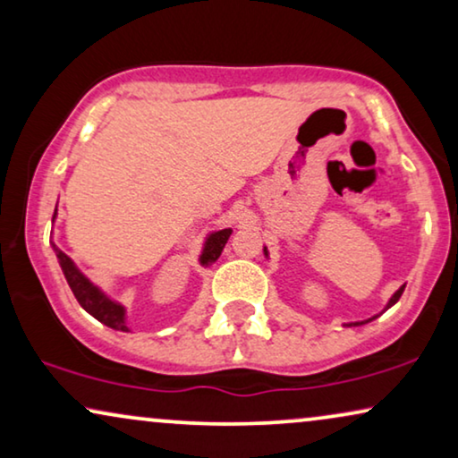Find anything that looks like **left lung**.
<instances>
[{"label": "left lung", "mask_w": 458, "mask_h": 458, "mask_svg": "<svg viewBox=\"0 0 458 458\" xmlns=\"http://www.w3.org/2000/svg\"><path fill=\"white\" fill-rule=\"evenodd\" d=\"M265 256H268V252H267V248H265ZM403 292H404V285L400 287V290L394 293V296L390 298V302H387V306L386 309H390V306H394L400 300V296H403ZM373 318H377V317H373ZM373 318H367V321H356V323H348V327H356V325H365V323H369V321H373Z\"/></svg>", "instance_id": "8db88e82"}]
</instances>
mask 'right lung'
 Returning a JSON list of instances; mask_svg holds the SVG:
<instances>
[{
    "label": "right lung",
    "instance_id": "right-lung-1",
    "mask_svg": "<svg viewBox=\"0 0 458 458\" xmlns=\"http://www.w3.org/2000/svg\"><path fill=\"white\" fill-rule=\"evenodd\" d=\"M54 218H55V212H54ZM229 235H231V229H221V231H215V233H210L208 240L204 243L202 254H199V265L202 267L212 265V262L221 256ZM52 246H54L55 256H58L62 273H64L68 285H71V290L74 293V298L79 300V304L83 306L91 317H96L99 323L108 325V327L118 329V331H129L127 321H124V318H127L124 317V306L106 296L98 285H93L91 281L79 271L77 265H74V262L68 259V256L62 252L55 243H52Z\"/></svg>",
    "mask_w": 458,
    "mask_h": 458
}]
</instances>
